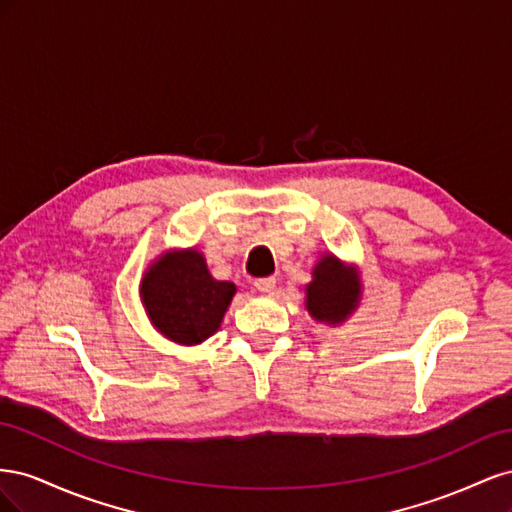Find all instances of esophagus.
Instances as JSON below:
<instances>
[{
    "mask_svg": "<svg viewBox=\"0 0 512 512\" xmlns=\"http://www.w3.org/2000/svg\"><path fill=\"white\" fill-rule=\"evenodd\" d=\"M254 286H256L258 292H273L275 277H258V280L254 282Z\"/></svg>",
    "mask_w": 512,
    "mask_h": 512,
    "instance_id": "34e87169",
    "label": "esophagus"
}]
</instances>
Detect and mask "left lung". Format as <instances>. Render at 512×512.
Here are the masks:
<instances>
[{
  "label": "left lung",
  "instance_id": "left-lung-1",
  "mask_svg": "<svg viewBox=\"0 0 512 512\" xmlns=\"http://www.w3.org/2000/svg\"><path fill=\"white\" fill-rule=\"evenodd\" d=\"M361 284L335 256H322L314 269V282L307 286V309L316 320H344L359 301Z\"/></svg>",
  "mask_w": 512,
  "mask_h": 512
}]
</instances>
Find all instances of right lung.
Here are the masks:
<instances>
[{
	"label": "right lung",
	"mask_w": 512,
	"mask_h": 512,
	"mask_svg": "<svg viewBox=\"0 0 512 512\" xmlns=\"http://www.w3.org/2000/svg\"><path fill=\"white\" fill-rule=\"evenodd\" d=\"M235 292V284L213 280L196 250L164 256L141 284L153 327L179 344H200L218 331Z\"/></svg>",
	"instance_id": "1"
}]
</instances>
